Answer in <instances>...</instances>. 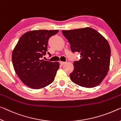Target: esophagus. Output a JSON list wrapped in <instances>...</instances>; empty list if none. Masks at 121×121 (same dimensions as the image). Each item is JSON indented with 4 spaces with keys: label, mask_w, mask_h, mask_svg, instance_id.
<instances>
[{
    "label": "esophagus",
    "mask_w": 121,
    "mask_h": 121,
    "mask_svg": "<svg viewBox=\"0 0 121 121\" xmlns=\"http://www.w3.org/2000/svg\"><path fill=\"white\" fill-rule=\"evenodd\" d=\"M66 62H62V61H60V64L63 65H64V64H65Z\"/></svg>",
    "instance_id": "34e87169"
}]
</instances>
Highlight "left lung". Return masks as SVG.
Masks as SVG:
<instances>
[{
	"mask_svg": "<svg viewBox=\"0 0 121 121\" xmlns=\"http://www.w3.org/2000/svg\"><path fill=\"white\" fill-rule=\"evenodd\" d=\"M62 33L72 52L81 55L80 60L73 62L74 70L70 74L71 81L88 88L99 85L110 66L111 50L107 40L90 27L63 30Z\"/></svg>",
	"mask_w": 121,
	"mask_h": 121,
	"instance_id": "left-lung-1",
	"label": "left lung"
}]
</instances>
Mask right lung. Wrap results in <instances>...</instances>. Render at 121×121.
Listing matches in <instances>:
<instances>
[{
	"label": "right lung",
	"instance_id": "right-lung-1",
	"mask_svg": "<svg viewBox=\"0 0 121 121\" xmlns=\"http://www.w3.org/2000/svg\"><path fill=\"white\" fill-rule=\"evenodd\" d=\"M58 30H40L27 32L20 37L12 54L14 69L29 88H43L53 82L59 68L58 62L41 60L46 55L49 38ZM49 56L50 53L48 52Z\"/></svg>",
	"mask_w": 121,
	"mask_h": 121
}]
</instances>
